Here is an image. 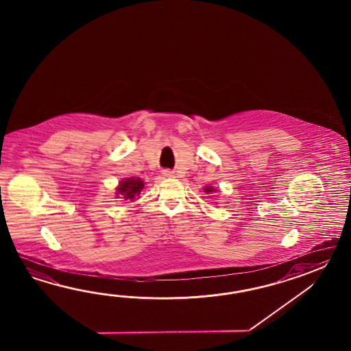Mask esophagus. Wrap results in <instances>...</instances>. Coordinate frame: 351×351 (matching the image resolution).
<instances>
[{
  "instance_id": "obj_1",
  "label": "esophagus",
  "mask_w": 351,
  "mask_h": 351,
  "mask_svg": "<svg viewBox=\"0 0 351 351\" xmlns=\"http://www.w3.org/2000/svg\"><path fill=\"white\" fill-rule=\"evenodd\" d=\"M162 173H163V176H165V177H173V172L168 171V169H165Z\"/></svg>"
}]
</instances>
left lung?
I'll use <instances>...</instances> for the list:
<instances>
[{"mask_svg": "<svg viewBox=\"0 0 351 351\" xmlns=\"http://www.w3.org/2000/svg\"><path fill=\"white\" fill-rule=\"evenodd\" d=\"M204 192H206V193H209V192H215V189H213V188H210V186H206V188H204Z\"/></svg>", "mask_w": 351, "mask_h": 351, "instance_id": "1", "label": "left lung"}]
</instances>
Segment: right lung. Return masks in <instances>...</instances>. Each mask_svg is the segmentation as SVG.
I'll list each match as a JSON object with an SVG mask.
<instances>
[{
  "label": "right lung",
  "instance_id": "right-lung-1",
  "mask_svg": "<svg viewBox=\"0 0 351 351\" xmlns=\"http://www.w3.org/2000/svg\"><path fill=\"white\" fill-rule=\"evenodd\" d=\"M144 188V183L142 179L139 178H128L123 182H120L118 186V193L120 194V198H123L124 201L128 199H134L135 195L141 193Z\"/></svg>",
  "mask_w": 351,
  "mask_h": 351
}]
</instances>
